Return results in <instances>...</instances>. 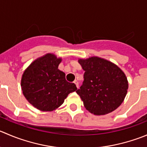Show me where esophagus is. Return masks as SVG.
<instances>
[{"instance_id":"1","label":"esophagus","mask_w":147,"mask_h":147,"mask_svg":"<svg viewBox=\"0 0 147 147\" xmlns=\"http://www.w3.org/2000/svg\"><path fill=\"white\" fill-rule=\"evenodd\" d=\"M74 83H75V85H76V87H77V88H79V84H78V81H77V80H75V81H74Z\"/></svg>"}]
</instances>
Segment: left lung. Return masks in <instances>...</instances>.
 Returning a JSON list of instances; mask_svg holds the SVG:
<instances>
[{"mask_svg":"<svg viewBox=\"0 0 147 147\" xmlns=\"http://www.w3.org/2000/svg\"><path fill=\"white\" fill-rule=\"evenodd\" d=\"M78 62L85 73L76 92L88 111L101 116L120 106L129 88L124 72L114 63L98 57L79 59Z\"/></svg>","mask_w":147,"mask_h":147,"instance_id":"8db88e82","label":"left lung"}]
</instances>
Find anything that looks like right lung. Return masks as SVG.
Wrapping results in <instances>:
<instances>
[{"instance_id":"obj_1","label":"right lung","mask_w":147,"mask_h":147,"mask_svg":"<svg viewBox=\"0 0 147 147\" xmlns=\"http://www.w3.org/2000/svg\"><path fill=\"white\" fill-rule=\"evenodd\" d=\"M62 58L48 53L31 62L25 69L21 81V90L27 100L42 111L59 108L76 85L67 82L65 73L58 69Z\"/></svg>"}]
</instances>
